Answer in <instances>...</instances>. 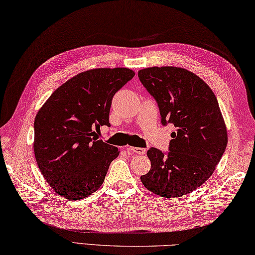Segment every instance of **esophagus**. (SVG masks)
I'll use <instances>...</instances> for the list:
<instances>
[{
  "instance_id": "1",
  "label": "esophagus",
  "mask_w": 255,
  "mask_h": 255,
  "mask_svg": "<svg viewBox=\"0 0 255 255\" xmlns=\"http://www.w3.org/2000/svg\"><path fill=\"white\" fill-rule=\"evenodd\" d=\"M128 150L134 152L135 155H145V149L143 148H136V147H128Z\"/></svg>"
}]
</instances>
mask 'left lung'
<instances>
[{
  "label": "left lung",
  "mask_w": 255,
  "mask_h": 255,
  "mask_svg": "<svg viewBox=\"0 0 255 255\" xmlns=\"http://www.w3.org/2000/svg\"><path fill=\"white\" fill-rule=\"evenodd\" d=\"M159 107L161 124H174L167 152L150 148L149 173L141 182L162 198L197 190L209 178L225 152L227 130L218 100L197 74L174 66H152L137 72Z\"/></svg>",
  "instance_id": "8db88e82"
}]
</instances>
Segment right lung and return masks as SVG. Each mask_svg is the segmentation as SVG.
<instances>
[{
  "label": "right lung",
  "instance_id": "1",
  "mask_svg": "<svg viewBox=\"0 0 255 255\" xmlns=\"http://www.w3.org/2000/svg\"><path fill=\"white\" fill-rule=\"evenodd\" d=\"M133 77L127 68L85 71L58 87L37 113L36 161L61 197L80 200L102 186L120 151L99 140L95 130L111 127L112 99Z\"/></svg>",
  "mask_w": 255,
  "mask_h": 255
}]
</instances>
